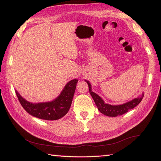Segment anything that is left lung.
<instances>
[{"label": "left lung", "instance_id": "obj_1", "mask_svg": "<svg viewBox=\"0 0 161 161\" xmlns=\"http://www.w3.org/2000/svg\"><path fill=\"white\" fill-rule=\"evenodd\" d=\"M85 81H86L88 85L89 93L92 97H93L99 111L102 113V114L107 116H109V117H116V116L121 115L125 114V113L128 112V111H129L130 109H132L135 107H136V106L141 102L143 97H144V93H142L141 96H138V97L134 98L131 101L119 105H111L106 104L101 97H100L97 94L95 93L94 92L92 91L91 85L89 81L87 80Z\"/></svg>", "mask_w": 161, "mask_h": 161}]
</instances>
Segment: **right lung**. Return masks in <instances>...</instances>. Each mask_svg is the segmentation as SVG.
Masks as SVG:
<instances>
[{
	"label": "right lung",
	"mask_w": 161,
	"mask_h": 161,
	"mask_svg": "<svg viewBox=\"0 0 161 161\" xmlns=\"http://www.w3.org/2000/svg\"><path fill=\"white\" fill-rule=\"evenodd\" d=\"M78 80L74 79L67 83L59 96L47 102L33 103L25 100L16 91L20 104L29 114L46 120H56L66 115L70 109Z\"/></svg>",
	"instance_id": "right-lung-1"
}]
</instances>
